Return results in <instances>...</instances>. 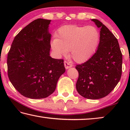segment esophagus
<instances>
[{
  "instance_id": "esophagus-1",
  "label": "esophagus",
  "mask_w": 130,
  "mask_h": 130,
  "mask_svg": "<svg viewBox=\"0 0 130 130\" xmlns=\"http://www.w3.org/2000/svg\"><path fill=\"white\" fill-rule=\"evenodd\" d=\"M64 66H65V68L67 69H68V68L72 67V65L70 64V63L67 62V61H64Z\"/></svg>"
}]
</instances>
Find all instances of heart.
<instances>
[{
  "mask_svg": "<svg viewBox=\"0 0 130 130\" xmlns=\"http://www.w3.org/2000/svg\"><path fill=\"white\" fill-rule=\"evenodd\" d=\"M52 47L58 55L70 51L77 63L86 62L96 52L100 42L99 31L94 26L67 25L59 28Z\"/></svg>",
  "mask_w": 130,
  "mask_h": 130,
  "instance_id": "heart-1",
  "label": "heart"
}]
</instances>
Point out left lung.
<instances>
[{
  "label": "left lung",
  "mask_w": 130,
  "mask_h": 130,
  "mask_svg": "<svg viewBox=\"0 0 130 130\" xmlns=\"http://www.w3.org/2000/svg\"><path fill=\"white\" fill-rule=\"evenodd\" d=\"M100 28V42L96 52L88 60L77 65L78 78L76 89L88 99L107 96L120 81L122 72V54L118 39L98 19H92Z\"/></svg>",
  "instance_id": "1"
}]
</instances>
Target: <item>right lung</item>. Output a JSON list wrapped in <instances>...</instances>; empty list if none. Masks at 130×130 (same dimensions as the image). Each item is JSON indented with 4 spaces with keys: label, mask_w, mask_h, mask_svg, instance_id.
I'll list each match as a JSON object with an SVG mask.
<instances>
[{
    "label": "right lung",
    "mask_w": 130,
    "mask_h": 130,
    "mask_svg": "<svg viewBox=\"0 0 130 130\" xmlns=\"http://www.w3.org/2000/svg\"><path fill=\"white\" fill-rule=\"evenodd\" d=\"M50 22L41 18L31 22L15 36L8 53L10 82L22 95L32 99L53 93L65 72L63 60L50 56Z\"/></svg>",
    "instance_id": "right-lung-1"
}]
</instances>
